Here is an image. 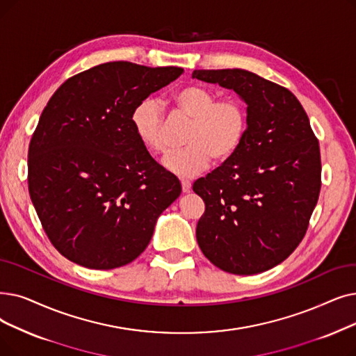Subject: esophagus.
Wrapping results in <instances>:
<instances>
[{"instance_id":"esophagus-1","label":"esophagus","mask_w":356,"mask_h":356,"mask_svg":"<svg viewBox=\"0 0 356 356\" xmlns=\"http://www.w3.org/2000/svg\"><path fill=\"white\" fill-rule=\"evenodd\" d=\"M180 183H181V191H183V193H188L189 191H191V181L189 180H184V179H181L180 180Z\"/></svg>"}]
</instances>
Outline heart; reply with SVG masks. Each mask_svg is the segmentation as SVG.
Here are the masks:
<instances>
[{
    "instance_id": "heart-1",
    "label": "heart",
    "mask_w": 356,
    "mask_h": 356,
    "mask_svg": "<svg viewBox=\"0 0 356 356\" xmlns=\"http://www.w3.org/2000/svg\"><path fill=\"white\" fill-rule=\"evenodd\" d=\"M175 111L189 118L184 132L186 145L168 152L164 165L179 176H195L205 170L211 160L228 161L241 147L249 129V112L234 97L216 100L215 91L202 84H189L172 96ZM138 140L149 151L164 154L168 149L167 127L160 103L147 97L138 103L131 115Z\"/></svg>"
}]
</instances>
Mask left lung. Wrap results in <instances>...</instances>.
<instances>
[{"label":"left lung","mask_w":356,"mask_h":356,"mask_svg":"<svg viewBox=\"0 0 356 356\" xmlns=\"http://www.w3.org/2000/svg\"><path fill=\"white\" fill-rule=\"evenodd\" d=\"M192 76L234 90L249 112L238 151L193 183L205 202L197 244L228 273L265 272L305 236L321 188L318 140L288 88L238 68L195 70Z\"/></svg>","instance_id":"left-lung-1"}]
</instances>
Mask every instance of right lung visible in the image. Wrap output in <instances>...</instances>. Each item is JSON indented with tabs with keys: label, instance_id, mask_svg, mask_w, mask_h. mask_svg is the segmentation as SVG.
<instances>
[{
	"label": "right lung",
	"instance_id": "right-lung-1",
	"mask_svg": "<svg viewBox=\"0 0 356 356\" xmlns=\"http://www.w3.org/2000/svg\"><path fill=\"white\" fill-rule=\"evenodd\" d=\"M183 68L106 63L60 86L29 145V193L55 249L88 269L140 256L179 179L154 160L132 128L134 107Z\"/></svg>",
	"mask_w": 356,
	"mask_h": 356
}]
</instances>
